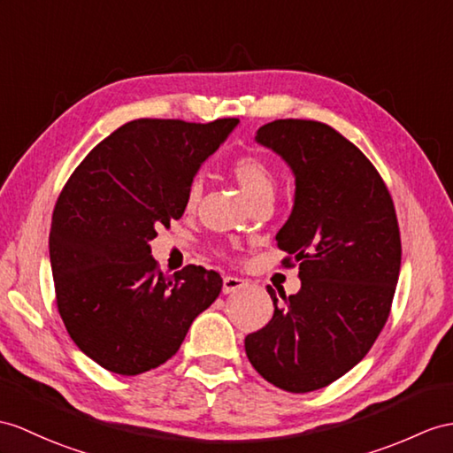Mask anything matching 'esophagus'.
<instances>
[{"mask_svg":"<svg viewBox=\"0 0 453 453\" xmlns=\"http://www.w3.org/2000/svg\"><path fill=\"white\" fill-rule=\"evenodd\" d=\"M246 286H248V282L244 279L230 277V274L223 279V292L225 294H234V292H238L242 288H246Z\"/></svg>","mask_w":453,"mask_h":453,"instance_id":"1","label":"esophagus"}]
</instances>
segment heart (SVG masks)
Masks as SVG:
<instances>
[{
	"mask_svg": "<svg viewBox=\"0 0 453 453\" xmlns=\"http://www.w3.org/2000/svg\"><path fill=\"white\" fill-rule=\"evenodd\" d=\"M230 173L240 184L242 192L246 194L248 200L253 203L259 197L273 196L274 192V171L271 163L257 156V153H246V156H240L230 165ZM202 197V180L194 179L188 184V190H186L184 203L188 209L196 207Z\"/></svg>",
	"mask_w": 453,
	"mask_h": 453,
	"instance_id": "obj_1",
	"label": "heart"
}]
</instances>
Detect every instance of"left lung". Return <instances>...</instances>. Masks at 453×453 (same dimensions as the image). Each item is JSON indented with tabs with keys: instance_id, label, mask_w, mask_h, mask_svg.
I'll return each instance as SVG.
<instances>
[{
	"instance_id": "8db88e82",
	"label": "left lung",
	"mask_w": 453,
	"mask_h": 453,
	"mask_svg": "<svg viewBox=\"0 0 453 453\" xmlns=\"http://www.w3.org/2000/svg\"><path fill=\"white\" fill-rule=\"evenodd\" d=\"M256 140L296 176L277 242L288 253L284 267L300 263L302 288L280 292V302L267 286L273 319L244 346L265 380L305 394L356 367L388 321L402 263L398 217L374 165L333 127L279 119Z\"/></svg>"
}]
</instances>
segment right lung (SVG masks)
Here are the masks:
<instances>
[{
    "instance_id": "add662e5",
    "label": "right lung",
    "mask_w": 453,
    "mask_h": 453,
    "mask_svg": "<svg viewBox=\"0 0 453 453\" xmlns=\"http://www.w3.org/2000/svg\"><path fill=\"white\" fill-rule=\"evenodd\" d=\"M236 125L130 120L63 186L50 230L55 302L74 344L104 369L159 367L220 294V274L200 265L163 274L150 240L182 217L194 174Z\"/></svg>"
}]
</instances>
